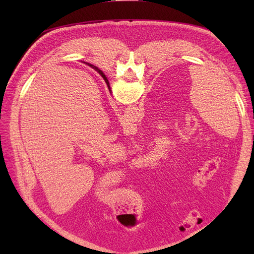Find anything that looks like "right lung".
<instances>
[{
  "instance_id": "1",
  "label": "right lung",
  "mask_w": 254,
  "mask_h": 254,
  "mask_svg": "<svg viewBox=\"0 0 254 254\" xmlns=\"http://www.w3.org/2000/svg\"><path fill=\"white\" fill-rule=\"evenodd\" d=\"M86 64H88L89 66H91L92 68H93V70H95L99 75L102 76V77L104 78V80H105V82L107 83V87H108V89H109V91H110V84H109V81H108V79H107V77H106V75L103 73V71H101L99 70V68L97 67V66H95V65H93V64H88V63H84Z\"/></svg>"
}]
</instances>
